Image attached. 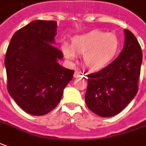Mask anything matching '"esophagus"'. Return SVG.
I'll return each instance as SVG.
<instances>
[{
  "label": "esophagus",
  "mask_w": 146,
  "mask_h": 146,
  "mask_svg": "<svg viewBox=\"0 0 146 146\" xmlns=\"http://www.w3.org/2000/svg\"><path fill=\"white\" fill-rule=\"evenodd\" d=\"M82 75H81V73L80 72H78V71H76L74 74H73V77H75V78H77V77H81Z\"/></svg>",
  "instance_id": "esophagus-1"
}]
</instances>
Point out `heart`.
Listing matches in <instances>:
<instances>
[{"instance_id":"heart-1","label":"heart","mask_w":146,"mask_h":146,"mask_svg":"<svg viewBox=\"0 0 146 146\" xmlns=\"http://www.w3.org/2000/svg\"><path fill=\"white\" fill-rule=\"evenodd\" d=\"M120 48L118 36L113 33L93 30L73 36L70 46L62 44L61 50L66 59L75 60L76 54L83 55L86 66L90 70L98 71L110 65Z\"/></svg>"}]
</instances>
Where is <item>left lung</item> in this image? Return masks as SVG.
<instances>
[{
  "instance_id": "8db88e82",
  "label": "left lung",
  "mask_w": 146,
  "mask_h": 146,
  "mask_svg": "<svg viewBox=\"0 0 146 146\" xmlns=\"http://www.w3.org/2000/svg\"><path fill=\"white\" fill-rule=\"evenodd\" d=\"M125 44L119 56L99 72L88 75L85 100L88 108L102 117L119 113L137 93L142 52L135 36L124 29Z\"/></svg>"
}]
</instances>
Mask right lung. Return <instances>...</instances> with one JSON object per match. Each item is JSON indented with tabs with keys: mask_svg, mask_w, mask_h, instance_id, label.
Instances as JSON below:
<instances>
[{
	"mask_svg": "<svg viewBox=\"0 0 146 146\" xmlns=\"http://www.w3.org/2000/svg\"><path fill=\"white\" fill-rule=\"evenodd\" d=\"M56 21L36 20L13 36L5 65L9 94L25 112L49 113L59 104L74 71L59 64L63 53L54 46Z\"/></svg>",
	"mask_w": 146,
	"mask_h": 146,
	"instance_id": "right-lung-1",
	"label": "right lung"
}]
</instances>
